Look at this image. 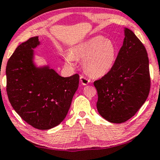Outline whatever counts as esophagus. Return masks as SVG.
Returning <instances> with one entry per match:
<instances>
[{
  "instance_id": "34e87169",
  "label": "esophagus",
  "mask_w": 160,
  "mask_h": 160,
  "mask_svg": "<svg viewBox=\"0 0 160 160\" xmlns=\"http://www.w3.org/2000/svg\"><path fill=\"white\" fill-rule=\"evenodd\" d=\"M80 82H81V83H82L83 85H87L88 83L90 82V80L88 79V78L84 77V76L82 75L80 77Z\"/></svg>"
}]
</instances>
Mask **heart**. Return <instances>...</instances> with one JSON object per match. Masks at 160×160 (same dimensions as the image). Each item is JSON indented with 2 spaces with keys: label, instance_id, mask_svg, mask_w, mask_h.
Segmentation results:
<instances>
[{
  "label": "heart",
  "instance_id": "b5f03b06",
  "mask_svg": "<svg viewBox=\"0 0 160 160\" xmlns=\"http://www.w3.org/2000/svg\"><path fill=\"white\" fill-rule=\"evenodd\" d=\"M116 55V47L111 40L94 36L75 46L72 54H66L65 61L67 64L73 65L74 58L83 60L86 73L92 77H101L112 69Z\"/></svg>",
  "mask_w": 160,
  "mask_h": 160
}]
</instances>
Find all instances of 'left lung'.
<instances>
[{
	"instance_id": "left-lung-1",
	"label": "left lung",
	"mask_w": 160,
	"mask_h": 160,
	"mask_svg": "<svg viewBox=\"0 0 160 160\" xmlns=\"http://www.w3.org/2000/svg\"><path fill=\"white\" fill-rule=\"evenodd\" d=\"M124 36L112 69L94 82L98 112L108 122L116 124L133 117L145 102L150 89L146 48L130 29L124 28Z\"/></svg>"
}]
</instances>
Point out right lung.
Here are the masks:
<instances>
[{
  "instance_id": "add662e5",
  "label": "right lung",
  "mask_w": 160,
  "mask_h": 160,
  "mask_svg": "<svg viewBox=\"0 0 160 160\" xmlns=\"http://www.w3.org/2000/svg\"><path fill=\"white\" fill-rule=\"evenodd\" d=\"M40 44L38 36L22 43L6 66V92L13 109L34 128L46 130L65 119L79 76L62 77L48 66L34 64L33 48Z\"/></svg>"
}]
</instances>
